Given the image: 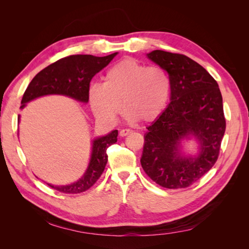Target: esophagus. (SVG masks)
<instances>
[{"mask_svg":"<svg viewBox=\"0 0 249 249\" xmlns=\"http://www.w3.org/2000/svg\"><path fill=\"white\" fill-rule=\"evenodd\" d=\"M133 131L132 130H130V129H123L122 131L119 132V136H122V137H124V136H126V135H129V134H131Z\"/></svg>","mask_w":249,"mask_h":249,"instance_id":"1","label":"esophagus"}]
</instances>
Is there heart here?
Wrapping results in <instances>:
<instances>
[{"label": "heart", "mask_w": 249, "mask_h": 249, "mask_svg": "<svg viewBox=\"0 0 249 249\" xmlns=\"http://www.w3.org/2000/svg\"><path fill=\"white\" fill-rule=\"evenodd\" d=\"M170 91V78L163 67L126 58L110 67L104 84L96 83L89 88L88 100L94 115L103 122L114 123L123 102L130 119L152 123L166 108Z\"/></svg>", "instance_id": "1"}]
</instances>
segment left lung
Here are the masks:
<instances>
[{
    "instance_id": "1",
    "label": "left lung",
    "mask_w": 249,
    "mask_h": 249,
    "mask_svg": "<svg viewBox=\"0 0 249 249\" xmlns=\"http://www.w3.org/2000/svg\"><path fill=\"white\" fill-rule=\"evenodd\" d=\"M148 58L168 72V107L147 127L141 166L155 183L167 189L194 184L214 166L227 127L217 82L201 65L177 53L156 50ZM190 133L201 143L196 158L179 155V141Z\"/></svg>"
}]
</instances>
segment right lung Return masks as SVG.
Returning a JSON list of instances; mask_svg holds the SVG:
<instances>
[{
	"label": "right lung",
	"instance_id": "obj_1",
	"mask_svg": "<svg viewBox=\"0 0 249 249\" xmlns=\"http://www.w3.org/2000/svg\"><path fill=\"white\" fill-rule=\"evenodd\" d=\"M117 53L105 57L92 55H71L50 64L39 71L30 82L22 95L20 109L25 104L36 97L47 94H63L72 99L87 103L90 81L95 74L106 67ZM19 119V116H18ZM118 131H112L107 136L93 141L91 159L86 173L78 182L69 186L54 188L57 191L69 194H77L88 190L100 178L108 161L107 148L117 141Z\"/></svg>",
	"mask_w": 249,
	"mask_h": 249
}]
</instances>
